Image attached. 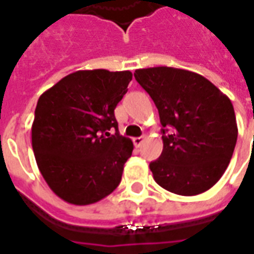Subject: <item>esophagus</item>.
I'll return each instance as SVG.
<instances>
[{
	"mask_svg": "<svg viewBox=\"0 0 254 254\" xmlns=\"http://www.w3.org/2000/svg\"><path fill=\"white\" fill-rule=\"evenodd\" d=\"M142 142H143V137H135V138H133V143H134L135 147L141 146Z\"/></svg>",
	"mask_w": 254,
	"mask_h": 254,
	"instance_id": "esophagus-1",
	"label": "esophagus"
}]
</instances>
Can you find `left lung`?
Wrapping results in <instances>:
<instances>
[{"instance_id": "1", "label": "left lung", "mask_w": 254, "mask_h": 254, "mask_svg": "<svg viewBox=\"0 0 254 254\" xmlns=\"http://www.w3.org/2000/svg\"><path fill=\"white\" fill-rule=\"evenodd\" d=\"M134 77L154 101L163 127L162 154L150 163L154 181L183 196L211 189L236 146V116L228 96L187 69H135Z\"/></svg>"}]
</instances>
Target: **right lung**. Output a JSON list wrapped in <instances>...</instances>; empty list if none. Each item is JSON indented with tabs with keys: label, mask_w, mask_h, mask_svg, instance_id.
<instances>
[{
	"label": "right lung",
	"mask_w": 254,
	"mask_h": 254,
	"mask_svg": "<svg viewBox=\"0 0 254 254\" xmlns=\"http://www.w3.org/2000/svg\"><path fill=\"white\" fill-rule=\"evenodd\" d=\"M131 76L130 71H76L38 100L31 127L35 161L50 189L67 203L92 204L120 185L133 142L120 135L115 109Z\"/></svg>",
	"instance_id": "right-lung-1"
}]
</instances>
